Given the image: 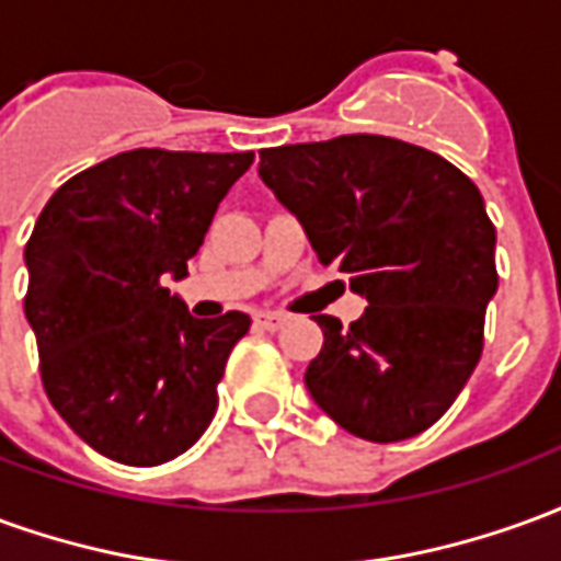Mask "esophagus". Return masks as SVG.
<instances>
[{"label":"esophagus","mask_w":561,"mask_h":561,"mask_svg":"<svg viewBox=\"0 0 561 561\" xmlns=\"http://www.w3.org/2000/svg\"><path fill=\"white\" fill-rule=\"evenodd\" d=\"M255 324L261 330H282L288 324V316H282V312H257Z\"/></svg>","instance_id":"obj_1"}]
</instances>
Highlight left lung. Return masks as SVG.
I'll list each match as a JSON object with an SVG mask.
<instances>
[{"label": "left lung", "instance_id": "1", "mask_svg": "<svg viewBox=\"0 0 561 561\" xmlns=\"http://www.w3.org/2000/svg\"><path fill=\"white\" fill-rule=\"evenodd\" d=\"M257 173L318 261L369 304L352 328L316 316L324 345L304 381L318 409L378 445L423 433L481 360L499 288L478 185L430 149L381 135L261 149Z\"/></svg>", "mask_w": 561, "mask_h": 561}]
</instances>
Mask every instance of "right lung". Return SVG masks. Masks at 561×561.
I'll return each mask as SVG.
<instances>
[{
    "mask_svg": "<svg viewBox=\"0 0 561 561\" xmlns=\"http://www.w3.org/2000/svg\"><path fill=\"white\" fill-rule=\"evenodd\" d=\"M252 152L131 149L56 188L26 243L47 400L102 457L161 466L216 414L245 312L204 321L164 288L188 276Z\"/></svg>",
    "mask_w": 561,
    "mask_h": 561,
    "instance_id": "add662e5",
    "label": "right lung"
}]
</instances>
